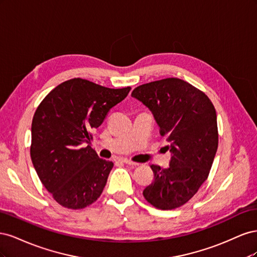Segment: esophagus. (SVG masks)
I'll return each mask as SVG.
<instances>
[{
    "label": "esophagus",
    "instance_id": "esophagus-1",
    "mask_svg": "<svg viewBox=\"0 0 257 257\" xmlns=\"http://www.w3.org/2000/svg\"><path fill=\"white\" fill-rule=\"evenodd\" d=\"M122 162H123V163H125V164H127V165H132V166L138 165L137 163H135V162H133V161H131V160H128V159H123V160H122Z\"/></svg>",
    "mask_w": 257,
    "mask_h": 257
}]
</instances>
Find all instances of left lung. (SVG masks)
Listing matches in <instances>:
<instances>
[{
    "label": "left lung",
    "mask_w": 257,
    "mask_h": 257,
    "mask_svg": "<svg viewBox=\"0 0 257 257\" xmlns=\"http://www.w3.org/2000/svg\"><path fill=\"white\" fill-rule=\"evenodd\" d=\"M132 96L152 111L172 152L167 168L151 165L154 179L144 190V197L161 210L181 207L195 195L211 169L219 145L215 108L203 91L179 78L142 84Z\"/></svg>",
    "instance_id": "8db88e82"
}]
</instances>
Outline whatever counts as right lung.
<instances>
[{"instance_id":"add662e5","label":"right lung","mask_w":257,"mask_h":257,"mask_svg":"<svg viewBox=\"0 0 257 257\" xmlns=\"http://www.w3.org/2000/svg\"><path fill=\"white\" fill-rule=\"evenodd\" d=\"M130 90L73 78L60 83L38 105L30 154L38 178L59 205L83 209L100 196L113 163L82 144L92 139L91 130L104 122Z\"/></svg>"}]
</instances>
